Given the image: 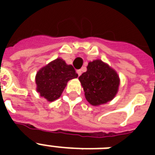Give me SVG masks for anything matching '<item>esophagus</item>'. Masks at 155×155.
I'll use <instances>...</instances> for the list:
<instances>
[{
  "mask_svg": "<svg viewBox=\"0 0 155 155\" xmlns=\"http://www.w3.org/2000/svg\"><path fill=\"white\" fill-rule=\"evenodd\" d=\"M76 72H77V74H78V75H79V76H80V75L82 74V71H81V70H77V71H76Z\"/></svg>",
  "mask_w": 155,
  "mask_h": 155,
  "instance_id": "esophagus-1",
  "label": "esophagus"
}]
</instances>
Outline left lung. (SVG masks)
<instances>
[{"instance_id": "1", "label": "left lung", "mask_w": 155, "mask_h": 155, "mask_svg": "<svg viewBox=\"0 0 155 155\" xmlns=\"http://www.w3.org/2000/svg\"><path fill=\"white\" fill-rule=\"evenodd\" d=\"M86 99L92 105L109 101L115 97L119 87V77L115 71L101 60L90 62L87 71L79 77Z\"/></svg>"}]
</instances>
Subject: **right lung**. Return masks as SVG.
<instances>
[{"instance_id":"obj_1","label":"right lung","mask_w":155,"mask_h":155,"mask_svg":"<svg viewBox=\"0 0 155 155\" xmlns=\"http://www.w3.org/2000/svg\"><path fill=\"white\" fill-rule=\"evenodd\" d=\"M77 76L72 65H68L65 61L57 58L38 71L37 91L48 101H54L60 97L68 81Z\"/></svg>"}]
</instances>
